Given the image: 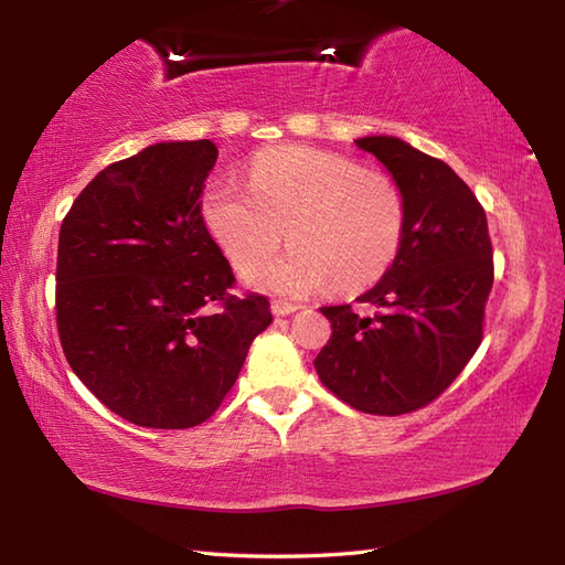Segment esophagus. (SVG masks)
Instances as JSON below:
<instances>
[{
  "label": "esophagus",
  "mask_w": 565,
  "mask_h": 565,
  "mask_svg": "<svg viewBox=\"0 0 565 565\" xmlns=\"http://www.w3.org/2000/svg\"><path fill=\"white\" fill-rule=\"evenodd\" d=\"M298 308H301V306H296V303H286V301H274V303H271V313H274L276 318H281V316H291V313H296Z\"/></svg>",
  "instance_id": "obj_1"
}]
</instances>
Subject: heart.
<instances>
[{
  "mask_svg": "<svg viewBox=\"0 0 565 565\" xmlns=\"http://www.w3.org/2000/svg\"><path fill=\"white\" fill-rule=\"evenodd\" d=\"M201 213L237 269L267 259L286 227L291 247L245 276L281 296H308L328 281L338 294L362 291L391 269L405 235V196L393 177L298 146L255 154L249 189L215 179Z\"/></svg>",
  "mask_w": 565,
  "mask_h": 565,
  "instance_id": "heart-1",
  "label": "heart"
}]
</instances>
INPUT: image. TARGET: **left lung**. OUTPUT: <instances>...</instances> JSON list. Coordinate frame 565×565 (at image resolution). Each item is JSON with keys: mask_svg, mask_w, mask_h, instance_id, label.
Listing matches in <instances>:
<instances>
[{"mask_svg": "<svg viewBox=\"0 0 565 565\" xmlns=\"http://www.w3.org/2000/svg\"><path fill=\"white\" fill-rule=\"evenodd\" d=\"M405 196V235L381 281L356 298L376 313L326 306L332 338L316 356L320 381L369 415L431 403L481 344L493 286L486 211L447 162L395 136H364Z\"/></svg>", "mask_w": 565, "mask_h": 565, "instance_id": "1", "label": "left lung"}]
</instances>
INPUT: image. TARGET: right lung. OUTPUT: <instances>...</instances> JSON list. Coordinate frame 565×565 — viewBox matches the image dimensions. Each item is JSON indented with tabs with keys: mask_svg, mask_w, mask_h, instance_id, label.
Masks as SVG:
<instances>
[{
	"mask_svg": "<svg viewBox=\"0 0 565 565\" xmlns=\"http://www.w3.org/2000/svg\"><path fill=\"white\" fill-rule=\"evenodd\" d=\"M218 148L167 140L114 162L60 225L57 332L77 379L140 427L186 429L233 388L269 328L264 296L237 298L201 215Z\"/></svg>",
	"mask_w": 565,
	"mask_h": 565,
	"instance_id": "obj_1",
	"label": "right lung"
}]
</instances>
